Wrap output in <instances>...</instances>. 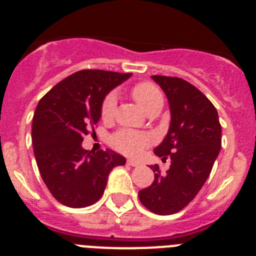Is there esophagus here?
Wrapping results in <instances>:
<instances>
[{"instance_id":"1","label":"esophagus","mask_w":256,"mask_h":256,"mask_svg":"<svg viewBox=\"0 0 256 256\" xmlns=\"http://www.w3.org/2000/svg\"><path fill=\"white\" fill-rule=\"evenodd\" d=\"M126 164L130 165V166H138V165H141V162H137V160H133V159H128L126 160Z\"/></svg>"}]
</instances>
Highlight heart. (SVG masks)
Masks as SVG:
<instances>
[{"mask_svg":"<svg viewBox=\"0 0 256 256\" xmlns=\"http://www.w3.org/2000/svg\"><path fill=\"white\" fill-rule=\"evenodd\" d=\"M130 94L134 101L144 108V112H150L160 110L164 102L160 90L155 84L148 82L137 83L132 88ZM116 108V97L114 94H108L102 101L101 106V118L104 122L112 120ZM152 142V137L148 133L133 132L130 130H122L112 137V148L126 155H140L148 144Z\"/></svg>","mask_w":256,"mask_h":256,"instance_id":"b5f03b06","label":"heart"}]
</instances>
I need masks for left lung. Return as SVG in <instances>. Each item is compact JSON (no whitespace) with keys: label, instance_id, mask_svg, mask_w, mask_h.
<instances>
[{"label":"left lung","instance_id":"left-lung-1","mask_svg":"<svg viewBox=\"0 0 256 256\" xmlns=\"http://www.w3.org/2000/svg\"><path fill=\"white\" fill-rule=\"evenodd\" d=\"M151 78L166 94L170 108L168 134L154 150L155 155L170 158V168L162 174L151 165L155 180L138 192L144 208L159 216L180 212L204 186L222 146L218 112L195 86L177 76Z\"/></svg>","mask_w":256,"mask_h":256}]
</instances>
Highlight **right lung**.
<instances>
[{
    "mask_svg": "<svg viewBox=\"0 0 256 256\" xmlns=\"http://www.w3.org/2000/svg\"><path fill=\"white\" fill-rule=\"evenodd\" d=\"M130 76L80 70L62 79L38 102L32 124L36 162L44 184L62 205L94 204L112 168L126 164V158L115 151L92 152L82 148V142L88 126L100 120L106 94Z\"/></svg>",
    "mask_w": 256,
    "mask_h": 256,
    "instance_id": "add662e5",
    "label": "right lung"
}]
</instances>
